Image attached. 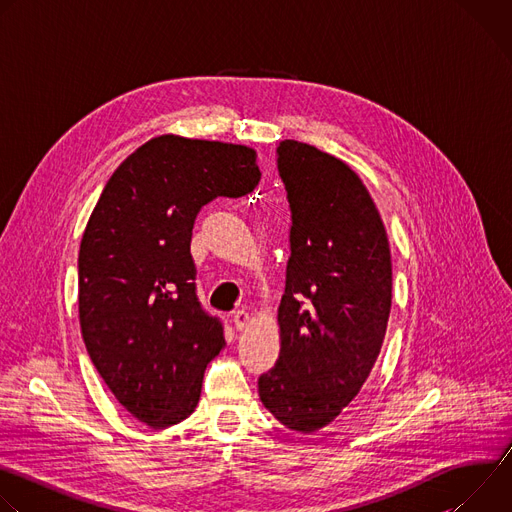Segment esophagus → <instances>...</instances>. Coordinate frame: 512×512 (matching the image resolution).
Here are the masks:
<instances>
[{
	"label": "esophagus",
	"mask_w": 512,
	"mask_h": 512,
	"mask_svg": "<svg viewBox=\"0 0 512 512\" xmlns=\"http://www.w3.org/2000/svg\"><path fill=\"white\" fill-rule=\"evenodd\" d=\"M233 322H235L237 330H245V328L251 324V316H249V312L239 310V312L233 314Z\"/></svg>",
	"instance_id": "esophagus-1"
}]
</instances>
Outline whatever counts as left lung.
<instances>
[{
  "label": "left lung",
  "instance_id": "left-lung-1",
  "mask_svg": "<svg viewBox=\"0 0 512 512\" xmlns=\"http://www.w3.org/2000/svg\"><path fill=\"white\" fill-rule=\"evenodd\" d=\"M277 168L291 206V257L277 310L279 358L259 379L263 407L314 433L358 395L381 352L393 298L383 218L358 174L285 139Z\"/></svg>",
  "mask_w": 512,
  "mask_h": 512
}]
</instances>
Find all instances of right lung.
Segmentation results:
<instances>
[{
    "label": "right lung",
    "instance_id": "obj_1",
    "mask_svg": "<svg viewBox=\"0 0 512 512\" xmlns=\"http://www.w3.org/2000/svg\"><path fill=\"white\" fill-rule=\"evenodd\" d=\"M249 145L152 137L113 172L79 251V320L87 352L115 399L166 429L198 405L223 326L200 310L190 255L198 210L259 184Z\"/></svg>",
    "mask_w": 512,
    "mask_h": 512
}]
</instances>
